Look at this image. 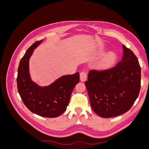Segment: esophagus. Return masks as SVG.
Instances as JSON below:
<instances>
[{
  "label": "esophagus",
  "instance_id": "34e87169",
  "mask_svg": "<svg viewBox=\"0 0 149 149\" xmlns=\"http://www.w3.org/2000/svg\"><path fill=\"white\" fill-rule=\"evenodd\" d=\"M87 79V73L86 72L83 71L80 73V80L81 81H84Z\"/></svg>",
  "mask_w": 149,
  "mask_h": 149
}]
</instances>
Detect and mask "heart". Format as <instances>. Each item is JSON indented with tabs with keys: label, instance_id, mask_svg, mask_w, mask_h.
<instances>
[{
	"label": "heart",
	"instance_id": "obj_1",
	"mask_svg": "<svg viewBox=\"0 0 149 149\" xmlns=\"http://www.w3.org/2000/svg\"><path fill=\"white\" fill-rule=\"evenodd\" d=\"M114 55L112 53H110L108 55L105 56L102 61V65L103 66H106L109 65L110 63L114 60Z\"/></svg>",
	"mask_w": 149,
	"mask_h": 149
}]
</instances>
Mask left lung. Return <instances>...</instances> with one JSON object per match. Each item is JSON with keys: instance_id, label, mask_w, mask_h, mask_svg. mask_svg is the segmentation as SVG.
I'll return each mask as SVG.
<instances>
[{"instance_id": "left-lung-1", "label": "left lung", "mask_w": 149, "mask_h": 149, "mask_svg": "<svg viewBox=\"0 0 149 149\" xmlns=\"http://www.w3.org/2000/svg\"><path fill=\"white\" fill-rule=\"evenodd\" d=\"M123 56L116 66L91 70L85 86L93 110L102 118H112L127 112L141 89V70L136 56L123 45Z\"/></svg>"}]
</instances>
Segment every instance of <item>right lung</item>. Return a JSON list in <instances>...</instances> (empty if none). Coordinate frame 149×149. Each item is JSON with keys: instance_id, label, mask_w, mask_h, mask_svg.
Instances as JSON below:
<instances>
[{"instance_id": "right-lung-1", "label": "right lung", "mask_w": 149, "mask_h": 149, "mask_svg": "<svg viewBox=\"0 0 149 149\" xmlns=\"http://www.w3.org/2000/svg\"><path fill=\"white\" fill-rule=\"evenodd\" d=\"M43 42H35L21 59L17 78L18 91L28 109L45 118H56L66 111L72 91L79 81L78 72L64 75L48 86L41 87L33 82L29 73V60L33 49Z\"/></svg>"}]
</instances>
